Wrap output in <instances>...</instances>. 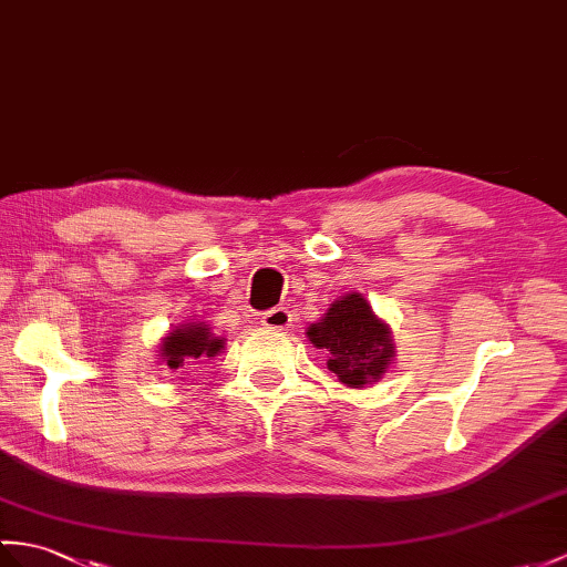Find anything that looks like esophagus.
Returning <instances> with one entry per match:
<instances>
[{
	"label": "esophagus",
	"instance_id": "obj_1",
	"mask_svg": "<svg viewBox=\"0 0 567 567\" xmlns=\"http://www.w3.org/2000/svg\"><path fill=\"white\" fill-rule=\"evenodd\" d=\"M260 326L272 328V331H285V328L292 326V313H289L285 307L268 309L266 313H260Z\"/></svg>",
	"mask_w": 567,
	"mask_h": 567
}]
</instances>
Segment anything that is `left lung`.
I'll return each mask as SVG.
<instances>
[{
  "mask_svg": "<svg viewBox=\"0 0 567 567\" xmlns=\"http://www.w3.org/2000/svg\"><path fill=\"white\" fill-rule=\"evenodd\" d=\"M311 343L328 352V370L360 389L386 372L393 358L391 333L358 292L340 297L319 323L309 326Z\"/></svg>",
  "mask_w": 567,
  "mask_h": 567,
  "instance_id": "8db88e82",
  "label": "left lung"
}]
</instances>
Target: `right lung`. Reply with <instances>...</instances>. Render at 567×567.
Masks as SVG:
<instances>
[{
	"label": "right lung",
	"mask_w": 567,
	"mask_h": 567,
	"mask_svg": "<svg viewBox=\"0 0 567 567\" xmlns=\"http://www.w3.org/2000/svg\"><path fill=\"white\" fill-rule=\"evenodd\" d=\"M224 348L219 338L209 336L207 328L203 323H188L183 328H176L174 333H168L164 338L162 346V360L168 364V370H178L190 360H197L200 354H207V358H215V354Z\"/></svg>",
	"instance_id": "right-lung-1"
}]
</instances>
